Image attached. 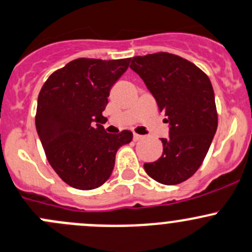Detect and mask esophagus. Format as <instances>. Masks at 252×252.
<instances>
[{
	"instance_id": "34e87169",
	"label": "esophagus",
	"mask_w": 252,
	"mask_h": 252,
	"mask_svg": "<svg viewBox=\"0 0 252 252\" xmlns=\"http://www.w3.org/2000/svg\"><path fill=\"white\" fill-rule=\"evenodd\" d=\"M143 138V136H141V134L138 133H133V141H141V139Z\"/></svg>"
}]
</instances>
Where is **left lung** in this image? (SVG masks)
Masks as SVG:
<instances>
[{"label": "left lung", "instance_id": "1", "mask_svg": "<svg viewBox=\"0 0 252 252\" xmlns=\"http://www.w3.org/2000/svg\"><path fill=\"white\" fill-rule=\"evenodd\" d=\"M131 67L156 98L170 125L163 154L144 163L146 173L164 185L184 183L203 163L218 126L214 92L195 63L169 52L132 57Z\"/></svg>", "mask_w": 252, "mask_h": 252}]
</instances>
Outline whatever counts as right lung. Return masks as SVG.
<instances>
[{"label": "right lung", "mask_w": 252, "mask_h": 252, "mask_svg": "<svg viewBox=\"0 0 252 252\" xmlns=\"http://www.w3.org/2000/svg\"><path fill=\"white\" fill-rule=\"evenodd\" d=\"M131 59L81 57L56 69L41 87L35 126L45 156L57 175L78 190L103 185L113 173L118 149L132 132H105L103 111L111 87Z\"/></svg>", "instance_id": "obj_1"}]
</instances>
